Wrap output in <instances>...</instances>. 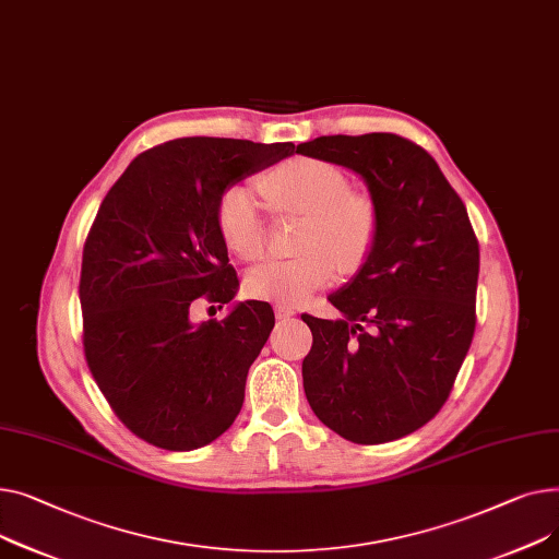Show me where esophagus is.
I'll return each mask as SVG.
<instances>
[{"label":"esophagus","mask_w":559,"mask_h":559,"mask_svg":"<svg viewBox=\"0 0 559 559\" xmlns=\"http://www.w3.org/2000/svg\"><path fill=\"white\" fill-rule=\"evenodd\" d=\"M275 316H277L280 320H286V318H293L295 311H293V307H288V305H275Z\"/></svg>","instance_id":"34e87169"}]
</instances>
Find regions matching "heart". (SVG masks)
I'll return each mask as SVG.
<instances>
[{
	"instance_id": "obj_1",
	"label": "heart",
	"mask_w": 559,
	"mask_h": 559,
	"mask_svg": "<svg viewBox=\"0 0 559 559\" xmlns=\"http://www.w3.org/2000/svg\"><path fill=\"white\" fill-rule=\"evenodd\" d=\"M266 199L280 214H302L295 250L300 257L266 261L246 275V290L257 300L298 305L332 284L336 269L354 275L372 254L379 235L377 207L366 195L349 193V182L334 164L295 157L264 182ZM225 246L241 259H259L266 250L269 225L252 182L227 187L216 207Z\"/></svg>"
}]
</instances>
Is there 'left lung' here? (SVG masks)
Masks as SVG:
<instances>
[{
	"instance_id": "8db88e82",
	"label": "left lung",
	"mask_w": 559,
	"mask_h": 559,
	"mask_svg": "<svg viewBox=\"0 0 559 559\" xmlns=\"http://www.w3.org/2000/svg\"><path fill=\"white\" fill-rule=\"evenodd\" d=\"M295 153L360 176L379 216L372 254L330 295L341 318L302 316L309 406L349 442L400 440L442 408L474 338L480 254L467 210L400 135H324Z\"/></svg>"
}]
</instances>
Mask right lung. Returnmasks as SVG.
Returning <instances> with one entry per match:
<instances>
[{"instance_id":"right-lung-1","label":"right lung","mask_w":559,"mask_h":559,"mask_svg":"<svg viewBox=\"0 0 559 559\" xmlns=\"http://www.w3.org/2000/svg\"><path fill=\"white\" fill-rule=\"evenodd\" d=\"M293 144L182 138L138 155L98 207L79 298L85 358L117 417L169 451L214 442L237 419L246 377L266 345L269 302H233L216 207L221 193L293 155ZM199 299L233 304L193 323Z\"/></svg>"}]
</instances>
